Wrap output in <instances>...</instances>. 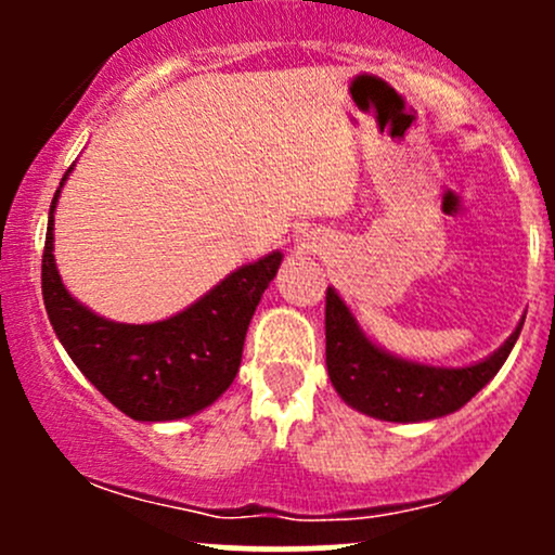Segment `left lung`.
Masks as SVG:
<instances>
[{
	"instance_id": "left-lung-1",
	"label": "left lung",
	"mask_w": 555,
	"mask_h": 555,
	"mask_svg": "<svg viewBox=\"0 0 555 555\" xmlns=\"http://www.w3.org/2000/svg\"><path fill=\"white\" fill-rule=\"evenodd\" d=\"M514 331L490 358L467 367H433L393 358L362 334L336 289L326 292V367L349 406L388 423H423L451 415L490 384L519 339Z\"/></svg>"
}]
</instances>
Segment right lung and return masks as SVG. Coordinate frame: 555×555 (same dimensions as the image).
<instances>
[{
	"mask_svg": "<svg viewBox=\"0 0 555 555\" xmlns=\"http://www.w3.org/2000/svg\"><path fill=\"white\" fill-rule=\"evenodd\" d=\"M69 167L62 177L67 182ZM54 193L41 260V292L56 339L91 384L127 417L167 423L206 410L232 386L242 344L282 253L242 266L182 313L158 323L95 315L62 284L54 263Z\"/></svg>",
	"mask_w": 555,
	"mask_h": 555,
	"instance_id": "obj_1",
	"label": "right lung"
}]
</instances>
